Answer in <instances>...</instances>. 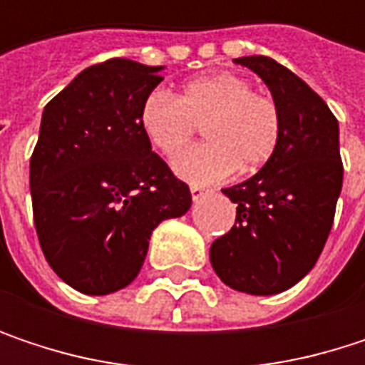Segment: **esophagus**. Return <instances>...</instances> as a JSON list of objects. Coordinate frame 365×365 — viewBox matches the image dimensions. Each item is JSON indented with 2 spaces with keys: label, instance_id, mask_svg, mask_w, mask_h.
<instances>
[{
  "label": "esophagus",
  "instance_id": "1",
  "mask_svg": "<svg viewBox=\"0 0 365 365\" xmlns=\"http://www.w3.org/2000/svg\"><path fill=\"white\" fill-rule=\"evenodd\" d=\"M190 192H192V198H194V200H200V198H205L207 194H211V190H207V187H202V185H190Z\"/></svg>",
  "mask_w": 365,
  "mask_h": 365
}]
</instances>
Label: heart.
<instances>
[{
    "mask_svg": "<svg viewBox=\"0 0 365 365\" xmlns=\"http://www.w3.org/2000/svg\"><path fill=\"white\" fill-rule=\"evenodd\" d=\"M139 124L163 156H173L202 124L209 141L180 152L175 173L194 183L230 178L237 167L254 171L277 150L281 111L277 101L239 73H211L187 82L178 97L154 91L145 97Z\"/></svg>",
    "mask_w": 365,
    "mask_h": 365,
    "instance_id": "heart-1",
    "label": "heart"
}]
</instances>
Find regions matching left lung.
<instances>
[{
	"label": "left lung",
	"instance_id": "1",
	"mask_svg": "<svg viewBox=\"0 0 365 365\" xmlns=\"http://www.w3.org/2000/svg\"><path fill=\"white\" fill-rule=\"evenodd\" d=\"M281 111V139L252 180L224 187L235 226L213 241L211 266L232 289L272 296L296 285L328 241L342 190L338 120L326 101L270 56H241Z\"/></svg>",
	"mask_w": 365,
	"mask_h": 365
}]
</instances>
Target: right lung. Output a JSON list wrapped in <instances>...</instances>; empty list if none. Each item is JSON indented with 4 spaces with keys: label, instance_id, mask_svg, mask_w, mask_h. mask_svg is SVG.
Returning a JSON list of instances; mask_svg holds the SVG:
<instances>
[{
    "label": "right lung",
    "instance_id": "1",
    "mask_svg": "<svg viewBox=\"0 0 365 365\" xmlns=\"http://www.w3.org/2000/svg\"><path fill=\"white\" fill-rule=\"evenodd\" d=\"M160 69L110 58L78 73L41 113L29 165L37 239L50 268L82 294L133 283L152 230L192 205L139 124Z\"/></svg>",
    "mask_w": 365,
    "mask_h": 365
}]
</instances>
